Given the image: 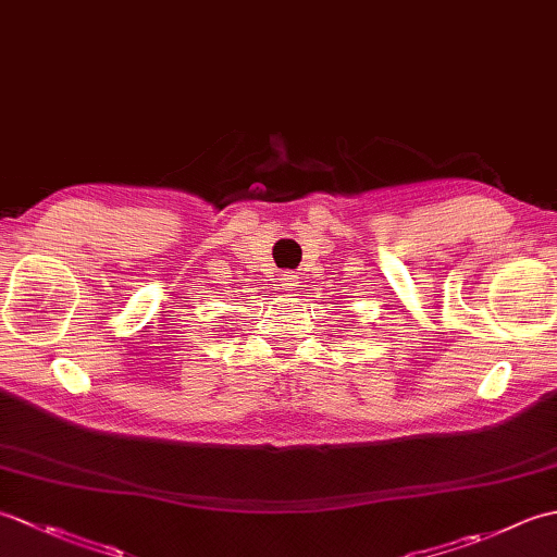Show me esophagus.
<instances>
[{"instance_id": "obj_1", "label": "esophagus", "mask_w": 557, "mask_h": 557, "mask_svg": "<svg viewBox=\"0 0 557 557\" xmlns=\"http://www.w3.org/2000/svg\"><path fill=\"white\" fill-rule=\"evenodd\" d=\"M282 285H285V289L292 294V292H297L299 287H301V282H299V275L297 272H289V275H285L282 277Z\"/></svg>"}]
</instances>
